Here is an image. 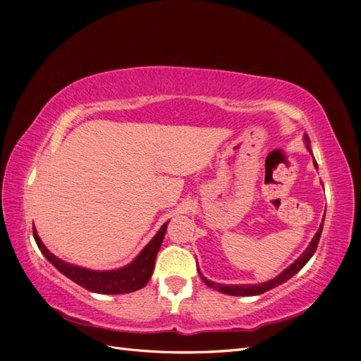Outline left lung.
Returning a JSON list of instances; mask_svg holds the SVG:
<instances>
[{
    "instance_id": "obj_1",
    "label": "left lung",
    "mask_w": 361,
    "mask_h": 361,
    "mask_svg": "<svg viewBox=\"0 0 361 361\" xmlns=\"http://www.w3.org/2000/svg\"><path fill=\"white\" fill-rule=\"evenodd\" d=\"M305 141H307V147L310 149V145H309V136H305ZM315 166H317V163H315ZM323 224H324V219H323ZM323 224H321V226H319V229H318V233L315 234V237H313V240L310 242L309 248L305 250L301 256H299V259L296 260V262L291 264V265L287 268V270H283V271L278 276V278H274V279H271V281H267V282H264V283H255V286H224V283H216V282L208 281L206 278H203L202 274H200V278L204 281L206 286L214 288V290L220 291V293H225V295H231V296H256V295H262V293H265V291L271 290V288H274V287H278V286H281L282 282H286L287 279H290L291 276H295L299 270H301V268H302L305 264L309 262L310 257L313 256V252L317 251V247H318V243H319L321 233H323ZM198 273H200V271H198Z\"/></svg>"
}]
</instances>
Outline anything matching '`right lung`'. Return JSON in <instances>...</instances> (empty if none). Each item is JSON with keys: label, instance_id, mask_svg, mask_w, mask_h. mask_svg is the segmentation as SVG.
Returning <instances> with one entry per match:
<instances>
[{"label": "right lung", "instance_id": "right-lung-1", "mask_svg": "<svg viewBox=\"0 0 361 361\" xmlns=\"http://www.w3.org/2000/svg\"><path fill=\"white\" fill-rule=\"evenodd\" d=\"M169 224V221H167ZM167 224L161 226L157 235L145 245V248L137 255V257L132 264L119 268V270L111 271H93L87 270V268H80L71 265L68 262H63L59 257H56L49 252V250L44 247L43 242L38 237L35 228H34V239L38 245V248L44 255V257L57 268L60 273H63L66 278H70L73 282L79 283L80 287L87 288L94 293L102 295H122L130 293V291L142 288L145 283L149 282L150 276L153 273V267H155V259L159 251L161 243H163Z\"/></svg>", "mask_w": 361, "mask_h": 361}]
</instances>
